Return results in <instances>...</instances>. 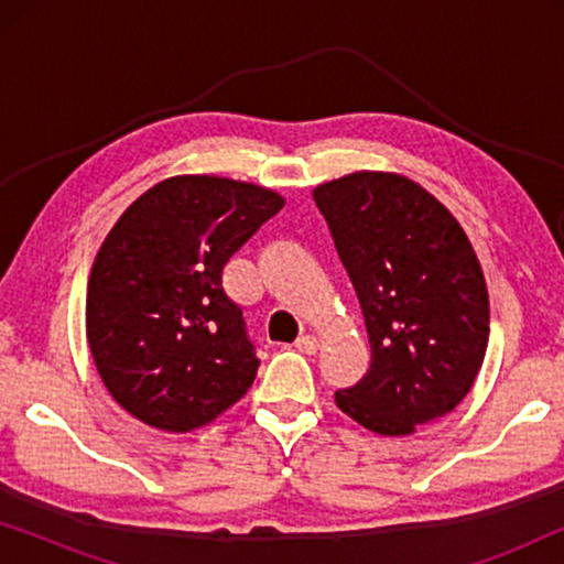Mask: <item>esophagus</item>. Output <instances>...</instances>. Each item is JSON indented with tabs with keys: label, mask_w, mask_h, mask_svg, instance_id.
<instances>
[{
	"label": "esophagus",
	"mask_w": 564,
	"mask_h": 564,
	"mask_svg": "<svg viewBox=\"0 0 564 564\" xmlns=\"http://www.w3.org/2000/svg\"><path fill=\"white\" fill-rule=\"evenodd\" d=\"M295 349L303 351V354H315L321 349V341L315 336H300L295 341Z\"/></svg>",
	"instance_id": "1"
}]
</instances>
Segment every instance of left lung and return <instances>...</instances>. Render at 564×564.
<instances>
[{"instance_id": "8db88e82", "label": "left lung", "mask_w": 564, "mask_h": 564, "mask_svg": "<svg viewBox=\"0 0 564 564\" xmlns=\"http://www.w3.org/2000/svg\"><path fill=\"white\" fill-rule=\"evenodd\" d=\"M365 313L372 365L336 405L382 436L454 411L482 367L488 288L454 215L398 174L357 172L313 192Z\"/></svg>"}]
</instances>
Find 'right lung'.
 <instances>
[{"label":"right lung","mask_w":564,"mask_h":564,"mask_svg":"<svg viewBox=\"0 0 564 564\" xmlns=\"http://www.w3.org/2000/svg\"><path fill=\"white\" fill-rule=\"evenodd\" d=\"M282 205L257 184L172 176L107 234L89 276L87 338L105 388L138 421L182 434L251 388L257 346L223 267Z\"/></svg>","instance_id":"right-lung-1"}]
</instances>
